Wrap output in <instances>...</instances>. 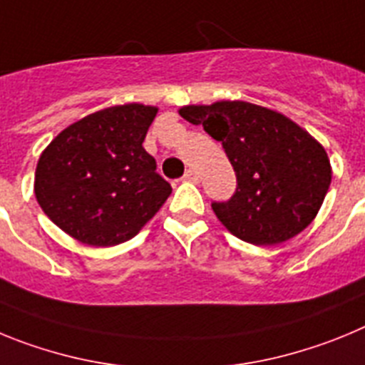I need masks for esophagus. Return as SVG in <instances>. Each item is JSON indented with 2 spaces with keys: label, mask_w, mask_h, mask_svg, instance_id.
Here are the masks:
<instances>
[{
  "label": "esophagus",
  "mask_w": 365,
  "mask_h": 365,
  "mask_svg": "<svg viewBox=\"0 0 365 365\" xmlns=\"http://www.w3.org/2000/svg\"><path fill=\"white\" fill-rule=\"evenodd\" d=\"M185 180H192V182H199V175L195 170H186L185 177H182Z\"/></svg>",
  "instance_id": "1"
}]
</instances>
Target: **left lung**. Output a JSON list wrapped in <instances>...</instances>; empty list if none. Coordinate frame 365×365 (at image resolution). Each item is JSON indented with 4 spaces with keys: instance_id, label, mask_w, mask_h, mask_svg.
Instances as JSON below:
<instances>
[{
    "instance_id": "left-lung-1",
    "label": "left lung",
    "mask_w": 365,
    "mask_h": 365,
    "mask_svg": "<svg viewBox=\"0 0 365 365\" xmlns=\"http://www.w3.org/2000/svg\"><path fill=\"white\" fill-rule=\"evenodd\" d=\"M179 115L219 140L234 166V195L212 208L235 237L267 247L311 225L331 185V163L307 131L241 100L186 106Z\"/></svg>"
}]
</instances>
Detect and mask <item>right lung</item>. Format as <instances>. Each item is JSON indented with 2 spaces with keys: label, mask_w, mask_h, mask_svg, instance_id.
<instances>
[{
  "label": "right lung",
  "mask_w": 365,
  "mask_h": 365,
  "mask_svg": "<svg viewBox=\"0 0 365 365\" xmlns=\"http://www.w3.org/2000/svg\"><path fill=\"white\" fill-rule=\"evenodd\" d=\"M157 108L113 106L74 122L45 148L34 193L47 217L91 247L131 240L172 186L143 148Z\"/></svg>",
  "instance_id": "obj_1"
}]
</instances>
